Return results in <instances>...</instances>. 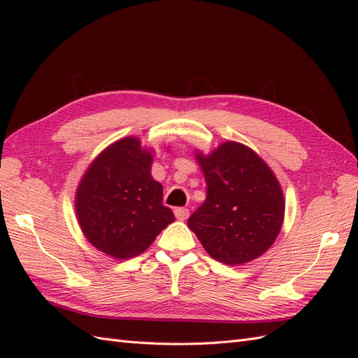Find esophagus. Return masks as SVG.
Here are the masks:
<instances>
[{
	"instance_id": "obj_1",
	"label": "esophagus",
	"mask_w": 358,
	"mask_h": 358,
	"mask_svg": "<svg viewBox=\"0 0 358 358\" xmlns=\"http://www.w3.org/2000/svg\"><path fill=\"white\" fill-rule=\"evenodd\" d=\"M175 216L180 221H185L189 216V210L187 208H176L175 209Z\"/></svg>"
}]
</instances>
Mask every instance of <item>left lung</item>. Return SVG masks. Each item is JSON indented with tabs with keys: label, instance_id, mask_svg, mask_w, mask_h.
<instances>
[{
	"label": "left lung",
	"instance_id": "8db88e82",
	"mask_svg": "<svg viewBox=\"0 0 358 358\" xmlns=\"http://www.w3.org/2000/svg\"><path fill=\"white\" fill-rule=\"evenodd\" d=\"M208 196L188 227L216 262L249 263L273 245L285 201L273 171L251 148L225 142L212 154L197 152Z\"/></svg>",
	"mask_w": 358,
	"mask_h": 358
}]
</instances>
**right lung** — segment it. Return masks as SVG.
Instances as JSON below:
<instances>
[{
    "mask_svg": "<svg viewBox=\"0 0 358 358\" xmlns=\"http://www.w3.org/2000/svg\"><path fill=\"white\" fill-rule=\"evenodd\" d=\"M152 161L138 138L117 140L92 161L76 192L85 237L116 259L142 254L175 221L162 204V185L150 176Z\"/></svg>",
    "mask_w": 358,
    "mask_h": 358,
    "instance_id": "add662e5",
    "label": "right lung"
}]
</instances>
